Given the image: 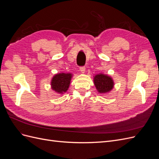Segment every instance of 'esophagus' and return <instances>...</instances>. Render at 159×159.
Here are the masks:
<instances>
[{"label":"esophagus","instance_id":"1","mask_svg":"<svg viewBox=\"0 0 159 159\" xmlns=\"http://www.w3.org/2000/svg\"><path fill=\"white\" fill-rule=\"evenodd\" d=\"M80 70L81 73L84 74V73H85V68L84 66H81L80 68Z\"/></svg>","mask_w":159,"mask_h":159}]
</instances>
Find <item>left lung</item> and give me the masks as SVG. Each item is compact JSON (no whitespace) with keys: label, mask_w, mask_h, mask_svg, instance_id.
I'll use <instances>...</instances> for the list:
<instances>
[{"label":"left lung","mask_w":159,"mask_h":159,"mask_svg":"<svg viewBox=\"0 0 159 159\" xmlns=\"http://www.w3.org/2000/svg\"><path fill=\"white\" fill-rule=\"evenodd\" d=\"M94 85L100 93L109 92L113 88L114 82L111 77L103 74H97L93 78Z\"/></svg>","instance_id":"obj_1"}]
</instances>
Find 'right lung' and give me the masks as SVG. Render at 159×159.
Wrapping results in <instances>:
<instances>
[{"mask_svg": "<svg viewBox=\"0 0 159 159\" xmlns=\"http://www.w3.org/2000/svg\"><path fill=\"white\" fill-rule=\"evenodd\" d=\"M71 78V74L60 73L56 74L51 81L52 89L56 93L63 94L68 89Z\"/></svg>", "mask_w": 159, "mask_h": 159, "instance_id": "add662e5", "label": "right lung"}]
</instances>
